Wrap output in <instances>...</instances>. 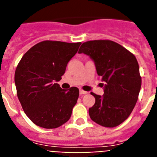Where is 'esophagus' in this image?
<instances>
[{
    "label": "esophagus",
    "instance_id": "esophagus-1",
    "mask_svg": "<svg viewBox=\"0 0 157 157\" xmlns=\"http://www.w3.org/2000/svg\"><path fill=\"white\" fill-rule=\"evenodd\" d=\"M87 93H88V92H85V91H84V90H82V89L80 90V95H85V94H87Z\"/></svg>",
    "mask_w": 157,
    "mask_h": 157
}]
</instances>
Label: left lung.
Returning a JSON list of instances; mask_svg holds the SVG:
<instances>
[{
  "instance_id": "obj_1",
  "label": "left lung",
  "mask_w": 157,
  "mask_h": 157,
  "mask_svg": "<svg viewBox=\"0 0 157 157\" xmlns=\"http://www.w3.org/2000/svg\"><path fill=\"white\" fill-rule=\"evenodd\" d=\"M78 53L89 56L103 82V95L91 93L95 103L88 111L90 118L105 127L118 126L131 114L141 90L135 56L111 40L88 41L81 45Z\"/></svg>"
}]
</instances>
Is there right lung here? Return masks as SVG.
Masks as SVG:
<instances>
[{
	"mask_svg": "<svg viewBox=\"0 0 157 157\" xmlns=\"http://www.w3.org/2000/svg\"><path fill=\"white\" fill-rule=\"evenodd\" d=\"M80 44L43 41L22 57L15 73V84L24 112L35 125L54 129L70 118L79 89H62L57 82Z\"/></svg>",
	"mask_w": 157,
	"mask_h": 157,
	"instance_id": "add662e5",
	"label": "right lung"
}]
</instances>
